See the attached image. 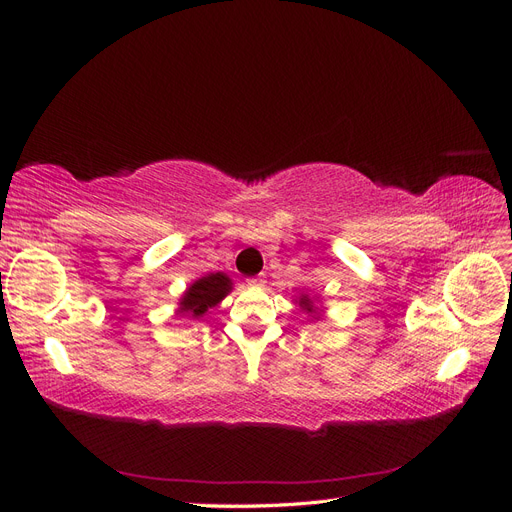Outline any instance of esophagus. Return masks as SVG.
Masks as SVG:
<instances>
[{
	"mask_svg": "<svg viewBox=\"0 0 512 512\" xmlns=\"http://www.w3.org/2000/svg\"><path fill=\"white\" fill-rule=\"evenodd\" d=\"M247 284H250V286H265V282H262V280H250Z\"/></svg>",
	"mask_w": 512,
	"mask_h": 512,
	"instance_id": "obj_1",
	"label": "esophagus"
}]
</instances>
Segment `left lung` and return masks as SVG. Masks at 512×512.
Here are the masks:
<instances>
[{"label": "left lung", "mask_w": 512, "mask_h": 512, "mask_svg": "<svg viewBox=\"0 0 512 512\" xmlns=\"http://www.w3.org/2000/svg\"><path fill=\"white\" fill-rule=\"evenodd\" d=\"M318 301H320V297H314V294H309V290H299L297 297H294V303H297L312 320H320L324 316V309H320L316 305Z\"/></svg>", "instance_id": "left-lung-1"}]
</instances>
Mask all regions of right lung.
I'll use <instances>...</instances> for the list:
<instances>
[{
	"label": "right lung",
	"mask_w": 512,
	"mask_h": 512,
	"mask_svg": "<svg viewBox=\"0 0 512 512\" xmlns=\"http://www.w3.org/2000/svg\"><path fill=\"white\" fill-rule=\"evenodd\" d=\"M232 292V280L224 273H207L194 280L179 297L177 314L188 318H203L209 309L220 305Z\"/></svg>",
	"instance_id": "obj_1"
}]
</instances>
